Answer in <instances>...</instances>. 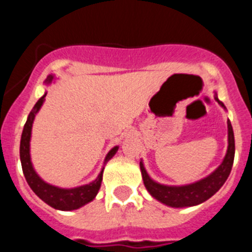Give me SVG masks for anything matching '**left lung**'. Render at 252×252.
I'll return each instance as SVG.
<instances>
[{
    "label": "left lung",
    "instance_id": "8db88e82",
    "mask_svg": "<svg viewBox=\"0 0 252 252\" xmlns=\"http://www.w3.org/2000/svg\"><path fill=\"white\" fill-rule=\"evenodd\" d=\"M215 99L222 108L226 110L224 104L218 99L216 92ZM227 132H228V146H227L226 155L222 160L221 165L211 174L207 175L206 178L194 182V183L186 184V186H165V184L158 183L151 179L141 160L140 170H141L142 180H144V186L148 189L151 197H154L157 201L161 202L165 206L173 207V208H184V207H192L203 203L213 194H216L230 175L233 158H235V136H233L232 125H231L230 120H227Z\"/></svg>",
    "mask_w": 252,
    "mask_h": 252
}]
</instances>
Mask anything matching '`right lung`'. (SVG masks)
<instances>
[{"mask_svg":"<svg viewBox=\"0 0 252 252\" xmlns=\"http://www.w3.org/2000/svg\"><path fill=\"white\" fill-rule=\"evenodd\" d=\"M55 79L54 74H49L48 78L45 79L44 83L50 84L51 82ZM46 92L39 101L35 103L34 108L29 113V117L26 120V124L24 126L21 135V141H20V160H21L22 171L25 175V179L30 188L32 189V192L41 199L49 204L50 207L59 211H73V209H78L81 207L86 206L87 203L92 202L95 198L97 193H98L99 188H101L102 177H103V169L106 162L110 159H112L113 155L117 153L119 146L111 149L108 154L104 158L103 168L99 171L98 177L95 178L93 182L90 184H84V186L75 187V188H59L57 186H51V184L46 183L45 180H43L39 177L36 171H35L32 162H31L30 157V140H31V130H32V124H34L35 116L39 112L41 106H43L44 101H45Z\"/></svg>","mask_w":252,"mask_h":252,"instance_id":"right-lung-1","label":"right lung"}]
</instances>
